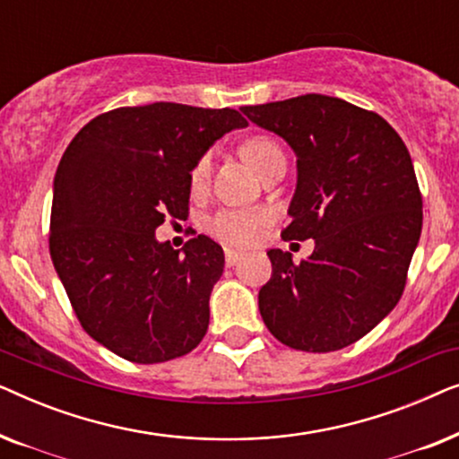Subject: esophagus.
<instances>
[{
    "label": "esophagus",
    "instance_id": "esophagus-1",
    "mask_svg": "<svg viewBox=\"0 0 459 459\" xmlns=\"http://www.w3.org/2000/svg\"><path fill=\"white\" fill-rule=\"evenodd\" d=\"M242 259V253H238V250H225V263H228V267H231V265H236L238 261Z\"/></svg>",
    "mask_w": 459,
    "mask_h": 459
}]
</instances>
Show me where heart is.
Listing matches in <instances>:
<instances>
[{
	"instance_id": "obj_1",
	"label": "heart",
	"mask_w": 459,
	"mask_h": 459,
	"mask_svg": "<svg viewBox=\"0 0 459 459\" xmlns=\"http://www.w3.org/2000/svg\"><path fill=\"white\" fill-rule=\"evenodd\" d=\"M242 154L248 160V165L255 169L256 173H263L269 162L275 156H281V150L273 140L265 135L248 137L242 143ZM211 175V152H204L192 167L190 173V186L194 192L203 190L209 184ZM269 221V212L265 209H223L215 212L209 221V231L217 240L230 247H247V244L255 242L259 236V230Z\"/></svg>"
}]
</instances>
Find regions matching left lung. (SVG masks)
Here are the masks:
<instances>
[{
	"label": "left lung",
	"mask_w": 459,
	"mask_h": 459,
	"mask_svg": "<svg viewBox=\"0 0 459 459\" xmlns=\"http://www.w3.org/2000/svg\"><path fill=\"white\" fill-rule=\"evenodd\" d=\"M284 137L299 181L284 240H316L309 259L273 248L259 292L269 332L286 347L330 353L349 347L399 303L422 231V192L411 156L380 115L341 98L307 93L244 106Z\"/></svg>",
	"instance_id": "8db88e82"
}]
</instances>
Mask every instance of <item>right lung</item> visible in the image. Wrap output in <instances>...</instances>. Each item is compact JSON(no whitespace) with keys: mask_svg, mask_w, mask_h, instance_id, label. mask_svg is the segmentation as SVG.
I'll return each mask as SVG.
<instances>
[{"mask_svg":"<svg viewBox=\"0 0 459 459\" xmlns=\"http://www.w3.org/2000/svg\"><path fill=\"white\" fill-rule=\"evenodd\" d=\"M247 125L234 108L123 106L91 118L62 154L49 255L79 324L123 359L171 361L204 338L223 248L200 234L173 250L154 230L186 221L192 167Z\"/></svg>","mask_w":459,"mask_h":459,"instance_id":"1","label":"right lung"}]
</instances>
